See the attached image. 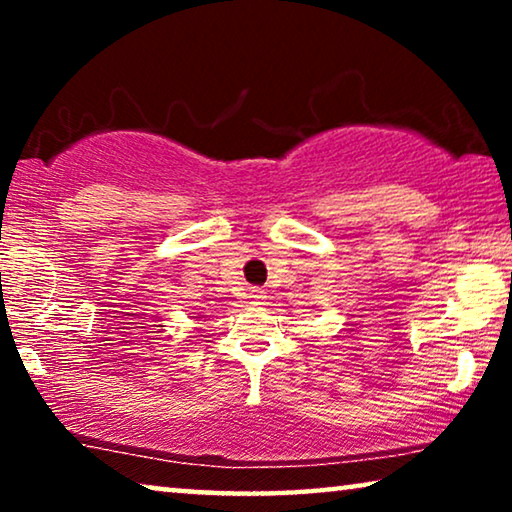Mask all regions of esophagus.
<instances>
[{
    "instance_id": "1",
    "label": "esophagus",
    "mask_w": 512,
    "mask_h": 512,
    "mask_svg": "<svg viewBox=\"0 0 512 512\" xmlns=\"http://www.w3.org/2000/svg\"><path fill=\"white\" fill-rule=\"evenodd\" d=\"M261 291H251V300H254V303H261Z\"/></svg>"
}]
</instances>
